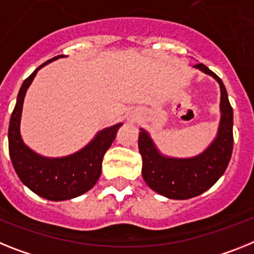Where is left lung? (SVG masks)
Wrapping results in <instances>:
<instances>
[{"mask_svg":"<svg viewBox=\"0 0 254 254\" xmlns=\"http://www.w3.org/2000/svg\"><path fill=\"white\" fill-rule=\"evenodd\" d=\"M212 76L221 89V120L217 137L205 151L193 157L165 156L157 150L150 134L140 129L138 148L143 160L142 176L155 192L168 199L186 200L199 196L217 182L229 165L234 144V114L222 80L203 63L193 65Z\"/></svg>","mask_w":254,"mask_h":254,"instance_id":"obj_1","label":"left lung"}]
</instances>
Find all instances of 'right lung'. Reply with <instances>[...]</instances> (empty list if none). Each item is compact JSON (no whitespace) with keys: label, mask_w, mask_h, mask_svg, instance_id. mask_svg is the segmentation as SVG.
<instances>
[{"label":"right lung","mask_w":254,"mask_h":254,"mask_svg":"<svg viewBox=\"0 0 254 254\" xmlns=\"http://www.w3.org/2000/svg\"><path fill=\"white\" fill-rule=\"evenodd\" d=\"M64 55H58L45 62L25 78L19 90L16 104L8 125V152L12 167L25 186L44 199L62 201L77 197L93 189L101 177L102 161L106 151L116 138L123 124L106 127L77 152L64 157H45L31 150L20 135V117L25 93L38 69Z\"/></svg>","instance_id":"1"}]
</instances>
